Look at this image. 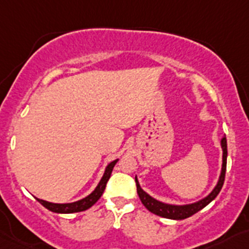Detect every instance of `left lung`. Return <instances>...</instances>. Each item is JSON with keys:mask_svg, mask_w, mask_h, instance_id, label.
Masks as SVG:
<instances>
[{"mask_svg": "<svg viewBox=\"0 0 249 249\" xmlns=\"http://www.w3.org/2000/svg\"><path fill=\"white\" fill-rule=\"evenodd\" d=\"M222 149H223V163H222V172L219 176L218 183L214 187V190L207 196L206 198L201 199L199 202H196L192 204H186V206H173V204H166L162 203L160 201H156L155 198H152L151 196L147 195L142 188H141L140 183L137 181V177H136V186H137V193L140 196L141 202L143 203V206L146 207L149 212H152L153 214H157L160 217H163V218H169V219H184L188 218L191 215H193L195 213H197L198 211H201L202 208L210 204L213 199L218 196V193L221 192L222 187L224 183V177H226V167H227V140L226 137L222 138L221 141Z\"/></svg>", "mask_w": 249, "mask_h": 249, "instance_id": "8db88e82", "label": "left lung"}]
</instances>
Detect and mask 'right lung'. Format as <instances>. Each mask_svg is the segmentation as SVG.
<instances>
[{
  "instance_id": "obj_1",
  "label": "right lung",
  "mask_w": 249,
  "mask_h": 249,
  "mask_svg": "<svg viewBox=\"0 0 249 249\" xmlns=\"http://www.w3.org/2000/svg\"><path fill=\"white\" fill-rule=\"evenodd\" d=\"M117 160H113V162H111L108 166L106 167L105 175H103L102 179L100 181L98 186L96 187V190H94L91 195L87 196L86 198L81 199V201L73 202V203H63V204L51 203V202H46L38 198H37V201L42 204L43 207H46L47 210H50L51 212H56V213H76V212H82V211L89 210V207L93 206V204L101 198V196H102L103 191H105L106 188V184H107L109 177H111L112 169H113L114 164H116Z\"/></svg>"
}]
</instances>
